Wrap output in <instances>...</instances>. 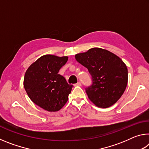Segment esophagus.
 Returning <instances> with one entry per match:
<instances>
[{
    "instance_id": "obj_1",
    "label": "esophagus",
    "mask_w": 149,
    "mask_h": 149,
    "mask_svg": "<svg viewBox=\"0 0 149 149\" xmlns=\"http://www.w3.org/2000/svg\"><path fill=\"white\" fill-rule=\"evenodd\" d=\"M81 82H77L76 84L75 85V86H81Z\"/></svg>"
}]
</instances>
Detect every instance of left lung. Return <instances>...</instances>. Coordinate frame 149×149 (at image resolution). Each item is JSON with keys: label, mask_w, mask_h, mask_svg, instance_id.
I'll return each mask as SVG.
<instances>
[{"label": "left lung", "mask_w": 149, "mask_h": 149, "mask_svg": "<svg viewBox=\"0 0 149 149\" xmlns=\"http://www.w3.org/2000/svg\"><path fill=\"white\" fill-rule=\"evenodd\" d=\"M75 58L92 75L93 84L85 91L91 101L101 108L114 105L127 84V68L122 60L109 50L97 47L75 54Z\"/></svg>", "instance_id": "left-lung-1"}]
</instances>
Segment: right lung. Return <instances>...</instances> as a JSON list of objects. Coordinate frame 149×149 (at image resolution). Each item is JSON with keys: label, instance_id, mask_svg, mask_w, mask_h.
Instances as JSON below:
<instances>
[{"label": "right lung", "instance_id": "obj_1", "mask_svg": "<svg viewBox=\"0 0 149 149\" xmlns=\"http://www.w3.org/2000/svg\"><path fill=\"white\" fill-rule=\"evenodd\" d=\"M68 60V56L43 55L26 70L25 90L29 99L42 109L57 112L66 104L73 85L58 73Z\"/></svg>", "mask_w": 149, "mask_h": 149}]
</instances>
